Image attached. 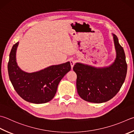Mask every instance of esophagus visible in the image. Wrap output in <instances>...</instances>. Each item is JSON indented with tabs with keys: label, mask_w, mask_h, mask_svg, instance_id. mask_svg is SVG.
Masks as SVG:
<instances>
[{
	"label": "esophagus",
	"mask_w": 134,
	"mask_h": 134,
	"mask_svg": "<svg viewBox=\"0 0 134 134\" xmlns=\"http://www.w3.org/2000/svg\"><path fill=\"white\" fill-rule=\"evenodd\" d=\"M70 65H71V67H72V68L74 67V65H75V61L74 60H70Z\"/></svg>",
	"instance_id": "esophagus-1"
}]
</instances>
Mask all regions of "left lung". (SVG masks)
Masks as SVG:
<instances>
[{
    "label": "left lung",
    "instance_id": "8db88e82",
    "mask_svg": "<svg viewBox=\"0 0 134 134\" xmlns=\"http://www.w3.org/2000/svg\"><path fill=\"white\" fill-rule=\"evenodd\" d=\"M114 40L117 58L110 66L97 69L77 63L73 68L77 75V93L85 101L107 102L117 94L124 82L127 72L125 52L115 35Z\"/></svg>",
    "mask_w": 134,
    "mask_h": 134
}]
</instances>
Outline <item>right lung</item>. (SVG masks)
I'll return each mask as SVG.
<instances>
[{"mask_svg":"<svg viewBox=\"0 0 134 134\" xmlns=\"http://www.w3.org/2000/svg\"><path fill=\"white\" fill-rule=\"evenodd\" d=\"M19 42L13 46L7 65L10 80L14 89L23 99L36 104L51 101L56 94L62 77L71 69L70 62L52 65L44 70L26 73L17 66L16 52Z\"/></svg>","mask_w":134,"mask_h":134,"instance_id":"obj_1","label":"right lung"}]
</instances>
